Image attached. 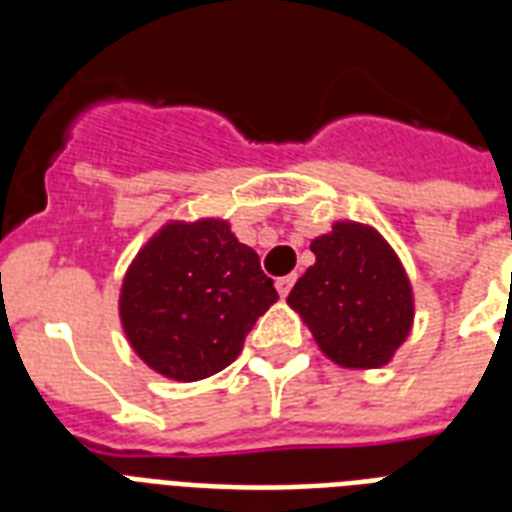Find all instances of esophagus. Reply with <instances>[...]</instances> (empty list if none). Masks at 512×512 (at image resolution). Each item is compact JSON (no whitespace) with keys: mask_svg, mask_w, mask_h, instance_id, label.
I'll return each mask as SVG.
<instances>
[{"mask_svg":"<svg viewBox=\"0 0 512 512\" xmlns=\"http://www.w3.org/2000/svg\"><path fill=\"white\" fill-rule=\"evenodd\" d=\"M295 279L297 276H292V273H289V276H281V279H276V289H279L281 297L289 295V289L295 287Z\"/></svg>","mask_w":512,"mask_h":512,"instance_id":"obj_1","label":"esophagus"}]
</instances>
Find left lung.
Instances as JSON below:
<instances>
[{
	"label": "left lung",
	"mask_w": 512,
	"mask_h": 512,
	"mask_svg": "<svg viewBox=\"0 0 512 512\" xmlns=\"http://www.w3.org/2000/svg\"><path fill=\"white\" fill-rule=\"evenodd\" d=\"M311 252L316 263L292 287L289 308L342 369L390 364L414 324V289L396 249L374 225L335 220Z\"/></svg>",
	"instance_id": "8db88e82"
}]
</instances>
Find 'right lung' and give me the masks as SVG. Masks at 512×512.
<instances>
[{
	"label": "right lung",
	"instance_id": "right-lung-1",
	"mask_svg": "<svg viewBox=\"0 0 512 512\" xmlns=\"http://www.w3.org/2000/svg\"><path fill=\"white\" fill-rule=\"evenodd\" d=\"M279 292L225 217L170 220L138 249L119 289L124 337L177 382L223 372Z\"/></svg>",
	"mask_w": 512,
	"mask_h": 512
}]
</instances>
